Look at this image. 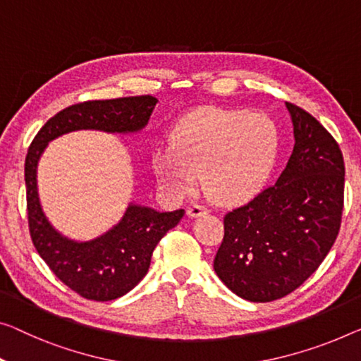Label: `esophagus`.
Returning a JSON list of instances; mask_svg holds the SVG:
<instances>
[{
  "instance_id": "obj_1",
  "label": "esophagus",
  "mask_w": 361,
  "mask_h": 361,
  "mask_svg": "<svg viewBox=\"0 0 361 361\" xmlns=\"http://www.w3.org/2000/svg\"><path fill=\"white\" fill-rule=\"evenodd\" d=\"M207 212H209V209L206 206H202V204H192V206L188 209V215H190L191 219L199 217V215H204Z\"/></svg>"
}]
</instances>
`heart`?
I'll return each instance as SVG.
<instances>
[{"instance_id": "1", "label": "heart", "mask_w": 361, "mask_h": 361, "mask_svg": "<svg viewBox=\"0 0 361 361\" xmlns=\"http://www.w3.org/2000/svg\"><path fill=\"white\" fill-rule=\"evenodd\" d=\"M281 146V129L271 116L207 106L176 123L169 146L152 152V169L175 195L191 191L204 171L207 191L220 202L236 204L267 185Z\"/></svg>"}]
</instances>
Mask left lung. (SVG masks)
<instances>
[{
	"mask_svg": "<svg viewBox=\"0 0 361 361\" xmlns=\"http://www.w3.org/2000/svg\"><path fill=\"white\" fill-rule=\"evenodd\" d=\"M295 146L274 185L224 217L214 269L238 297L266 303L297 290L341 230L345 165L331 133L288 104Z\"/></svg>",
	"mask_w": 361,
	"mask_h": 361,
	"instance_id": "left-lung-1",
	"label": "left lung"
}]
</instances>
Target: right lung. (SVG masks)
Segmentation results:
<instances>
[{
  "label": "right lung",
  "mask_w": 361,
  "mask_h": 361,
  "mask_svg": "<svg viewBox=\"0 0 361 361\" xmlns=\"http://www.w3.org/2000/svg\"><path fill=\"white\" fill-rule=\"evenodd\" d=\"M157 102L152 95H139L71 105L42 126L27 152V215L32 243L51 272L82 298L110 301L136 287L149 271L155 246L180 222L185 211L159 212L129 204L120 222L99 238L69 240L51 227L42 211L37 191V164L48 142L66 133L79 129L141 131Z\"/></svg>",
  "instance_id": "right-lung-1"
}]
</instances>
